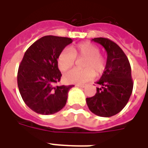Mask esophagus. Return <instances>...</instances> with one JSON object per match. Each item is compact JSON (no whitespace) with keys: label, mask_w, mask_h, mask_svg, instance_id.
Listing matches in <instances>:
<instances>
[{"label":"esophagus","mask_w":148,"mask_h":148,"mask_svg":"<svg viewBox=\"0 0 148 148\" xmlns=\"http://www.w3.org/2000/svg\"><path fill=\"white\" fill-rule=\"evenodd\" d=\"M77 87H79V88H85L86 85L84 84H76Z\"/></svg>","instance_id":"obj_1"}]
</instances>
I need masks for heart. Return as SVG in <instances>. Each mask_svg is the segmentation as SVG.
<instances>
[{"instance_id":"1","label":"heart","mask_w":148,"mask_h":148,"mask_svg":"<svg viewBox=\"0 0 148 148\" xmlns=\"http://www.w3.org/2000/svg\"><path fill=\"white\" fill-rule=\"evenodd\" d=\"M100 49L89 42H83L63 50L58 57V65L60 71L66 72L75 64L76 58H86L84 61V69H73L67 72L64 79L69 84H82L90 81L97 74L103 73L105 68V60Z\"/></svg>"}]
</instances>
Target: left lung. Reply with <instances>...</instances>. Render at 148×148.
Wrapping results in <instances>:
<instances>
[{"label": "left lung", "mask_w": 148, "mask_h": 148, "mask_svg": "<svg viewBox=\"0 0 148 148\" xmlns=\"http://www.w3.org/2000/svg\"><path fill=\"white\" fill-rule=\"evenodd\" d=\"M104 47L108 58L95 96L86 98L88 108L95 114L108 117L119 113L126 106L133 90L131 68L128 58L118 45L108 38L92 39Z\"/></svg>", "instance_id": "8db88e82"}]
</instances>
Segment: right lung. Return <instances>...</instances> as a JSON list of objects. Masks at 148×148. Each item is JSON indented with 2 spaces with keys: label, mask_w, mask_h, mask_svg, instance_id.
I'll return each instance as SVG.
<instances>
[{
  "label": "right lung",
  "mask_w": 148,
  "mask_h": 148,
  "mask_svg": "<svg viewBox=\"0 0 148 148\" xmlns=\"http://www.w3.org/2000/svg\"><path fill=\"white\" fill-rule=\"evenodd\" d=\"M72 41L69 38L45 36L24 53L17 72V85L24 103L34 112L53 114L67 103L68 91L74 85H56L62 76L58 57Z\"/></svg>",
  "instance_id": "1"
}]
</instances>
